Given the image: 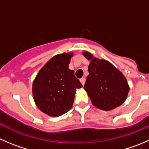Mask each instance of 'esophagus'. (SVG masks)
Instances as JSON below:
<instances>
[{
	"instance_id": "1",
	"label": "esophagus",
	"mask_w": 149,
	"mask_h": 149,
	"mask_svg": "<svg viewBox=\"0 0 149 149\" xmlns=\"http://www.w3.org/2000/svg\"><path fill=\"white\" fill-rule=\"evenodd\" d=\"M80 81H81V83L82 84V85H84V84H85V81H86V79H85V78H81V79H80Z\"/></svg>"
}]
</instances>
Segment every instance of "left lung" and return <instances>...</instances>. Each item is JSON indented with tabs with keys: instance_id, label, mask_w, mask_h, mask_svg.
Listing matches in <instances>:
<instances>
[{
	"instance_id": "8db88e82",
	"label": "left lung",
	"mask_w": 149,
	"mask_h": 149,
	"mask_svg": "<svg viewBox=\"0 0 149 149\" xmlns=\"http://www.w3.org/2000/svg\"><path fill=\"white\" fill-rule=\"evenodd\" d=\"M83 55L91 61L88 68L89 74L84 88L93 104L105 111L121 105L129 91L125 76L108 61L93 58V55L87 52H84Z\"/></svg>"
}]
</instances>
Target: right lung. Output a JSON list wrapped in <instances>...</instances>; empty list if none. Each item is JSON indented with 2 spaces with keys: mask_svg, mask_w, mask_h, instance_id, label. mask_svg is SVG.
<instances>
[{
  "mask_svg": "<svg viewBox=\"0 0 149 149\" xmlns=\"http://www.w3.org/2000/svg\"><path fill=\"white\" fill-rule=\"evenodd\" d=\"M73 53L51 58L40 70L32 85L33 97L39 109L49 116L58 117L73 106L76 88L81 83L68 68Z\"/></svg>",
  "mask_w": 149,
  "mask_h": 149,
  "instance_id": "right-lung-1",
  "label": "right lung"
}]
</instances>
